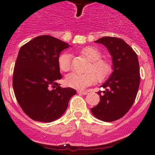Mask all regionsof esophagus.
<instances>
[{
	"label": "esophagus",
	"instance_id": "obj_1",
	"mask_svg": "<svg viewBox=\"0 0 155 155\" xmlns=\"http://www.w3.org/2000/svg\"><path fill=\"white\" fill-rule=\"evenodd\" d=\"M78 93L81 94H83V95L87 94V91H78Z\"/></svg>",
	"mask_w": 155,
	"mask_h": 155
}]
</instances>
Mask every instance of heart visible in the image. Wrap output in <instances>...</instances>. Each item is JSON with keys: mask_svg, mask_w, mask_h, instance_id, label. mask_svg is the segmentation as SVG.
<instances>
[{"mask_svg": "<svg viewBox=\"0 0 155 155\" xmlns=\"http://www.w3.org/2000/svg\"><path fill=\"white\" fill-rule=\"evenodd\" d=\"M81 54L91 61L85 73H72L65 77L67 85L76 89H84L96 82H104L113 72V64L107 59L101 58L102 53L94 46H86L80 50ZM72 56L70 53L64 52L59 56L58 64L62 72H68L72 68Z\"/></svg>", "mask_w": 155, "mask_h": 155, "instance_id": "obj_1", "label": "heart"}]
</instances>
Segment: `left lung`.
<instances>
[{"label": "left lung", "instance_id": "obj_1", "mask_svg": "<svg viewBox=\"0 0 155 155\" xmlns=\"http://www.w3.org/2000/svg\"><path fill=\"white\" fill-rule=\"evenodd\" d=\"M95 43L104 44L112 55L113 72L97 92L100 102L91 109L101 121L110 122L122 118L132 107L140 82L137 54L124 40L112 37L100 38Z\"/></svg>", "mask_w": 155, "mask_h": 155}]
</instances>
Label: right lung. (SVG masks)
I'll use <instances>...</instances> for the list:
<instances>
[{"instance_id": "right-lung-1", "label": "right lung", "mask_w": 155, "mask_h": 155, "mask_svg": "<svg viewBox=\"0 0 155 155\" xmlns=\"http://www.w3.org/2000/svg\"><path fill=\"white\" fill-rule=\"evenodd\" d=\"M70 45L49 35L35 37L20 48L12 76L18 104L31 119L51 122L60 118L76 91L61 87L59 55Z\"/></svg>"}]
</instances>
